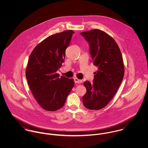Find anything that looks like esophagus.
<instances>
[{"instance_id": "esophagus-1", "label": "esophagus", "mask_w": 148, "mask_h": 148, "mask_svg": "<svg viewBox=\"0 0 148 148\" xmlns=\"http://www.w3.org/2000/svg\"><path fill=\"white\" fill-rule=\"evenodd\" d=\"M74 81H75V83H77V84H79V83H82V80H80V79H78L77 78H75V79H74Z\"/></svg>"}]
</instances>
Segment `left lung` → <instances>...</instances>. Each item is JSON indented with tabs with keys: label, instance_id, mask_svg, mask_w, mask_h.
<instances>
[{
	"label": "left lung",
	"instance_id": "8db88e82",
	"mask_svg": "<svg viewBox=\"0 0 148 148\" xmlns=\"http://www.w3.org/2000/svg\"><path fill=\"white\" fill-rule=\"evenodd\" d=\"M89 43L93 65L98 67L93 82L84 83L86 92L83 97L85 108L99 110L112 99L124 78V65L120 49L115 40L99 29L81 32Z\"/></svg>",
	"mask_w": 148,
	"mask_h": 148
}]
</instances>
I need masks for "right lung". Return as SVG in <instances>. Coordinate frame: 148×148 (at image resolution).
<instances>
[{
    "instance_id": "obj_1",
    "label": "right lung",
    "mask_w": 148,
    "mask_h": 148,
    "mask_svg": "<svg viewBox=\"0 0 148 148\" xmlns=\"http://www.w3.org/2000/svg\"><path fill=\"white\" fill-rule=\"evenodd\" d=\"M72 30L49 36L38 44L31 53L25 71L29 87L44 109L55 111L63 106L74 86L72 79L59 78L56 72L64 62Z\"/></svg>"
}]
</instances>
